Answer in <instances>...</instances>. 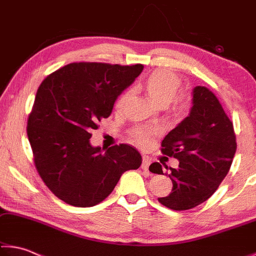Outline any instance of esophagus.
<instances>
[{
	"label": "esophagus",
	"instance_id": "1",
	"mask_svg": "<svg viewBox=\"0 0 256 256\" xmlns=\"http://www.w3.org/2000/svg\"><path fill=\"white\" fill-rule=\"evenodd\" d=\"M151 164V160L149 158H146L144 157V162H142V164H141V168L144 170H149V166Z\"/></svg>",
	"mask_w": 256,
	"mask_h": 256
}]
</instances>
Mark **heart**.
<instances>
[{
    "mask_svg": "<svg viewBox=\"0 0 256 256\" xmlns=\"http://www.w3.org/2000/svg\"><path fill=\"white\" fill-rule=\"evenodd\" d=\"M144 86L148 92L150 98L157 105H168L178 92L180 86V80L175 73L167 70H157L151 73L146 78ZM131 92H126L118 100V106H122L128 100ZM154 131L146 130L144 128H134L132 131V136L136 144L141 146H146L151 140V136Z\"/></svg>",
    "mask_w": 256,
    "mask_h": 256,
    "instance_id": "heart-1",
    "label": "heart"
}]
</instances>
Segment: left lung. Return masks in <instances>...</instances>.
<instances>
[{"label": "left lung", "instance_id": "8db88e82", "mask_svg": "<svg viewBox=\"0 0 256 256\" xmlns=\"http://www.w3.org/2000/svg\"><path fill=\"white\" fill-rule=\"evenodd\" d=\"M162 151L178 160L170 168L172 188L159 202L172 210H188L206 201L228 174L236 152L232 123L216 97L206 86L192 90L188 116L167 134ZM164 167L167 170L166 164ZM154 174L164 175L159 162L150 164Z\"/></svg>", "mask_w": 256, "mask_h": 256}]
</instances>
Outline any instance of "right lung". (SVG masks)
Instances as JSON below:
<instances>
[{
  "label": "right lung",
  "mask_w": 256,
  "mask_h": 256,
  "mask_svg": "<svg viewBox=\"0 0 256 256\" xmlns=\"http://www.w3.org/2000/svg\"><path fill=\"white\" fill-rule=\"evenodd\" d=\"M142 70V64L71 63L52 73L38 88L28 138L42 180L68 204H98L124 172L141 166V154L133 146H94L90 132L112 114L116 99Z\"/></svg>",
  "instance_id": "right-lung-1"
}]
</instances>
